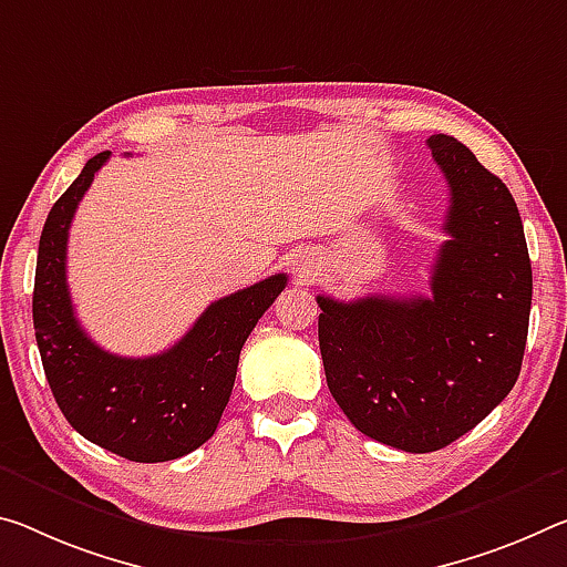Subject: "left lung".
Instances as JSON below:
<instances>
[{"label":"left lung","mask_w":567,"mask_h":567,"mask_svg":"<svg viewBox=\"0 0 567 567\" xmlns=\"http://www.w3.org/2000/svg\"><path fill=\"white\" fill-rule=\"evenodd\" d=\"M431 154L449 212L431 298L318 295L320 355L332 399L361 434L426 454L505 401L523 368L533 267L509 188L452 136Z\"/></svg>","instance_id":"left-lung-1"}]
</instances>
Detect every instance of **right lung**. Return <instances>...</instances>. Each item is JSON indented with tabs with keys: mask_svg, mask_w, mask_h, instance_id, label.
Wrapping results in <instances>:
<instances>
[{
	"mask_svg": "<svg viewBox=\"0 0 567 567\" xmlns=\"http://www.w3.org/2000/svg\"><path fill=\"white\" fill-rule=\"evenodd\" d=\"M107 158L111 151L90 158L44 221L32 295L34 338L52 396L80 436L131 462H171L217 431L241 346L285 290L287 275L212 302L164 353H107L80 328L68 290L70 221Z\"/></svg>",
	"mask_w": 567,
	"mask_h": 567,
	"instance_id": "1",
	"label": "right lung"
}]
</instances>
